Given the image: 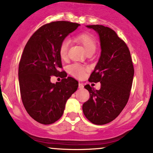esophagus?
I'll return each mask as SVG.
<instances>
[{"label":"esophagus","instance_id":"34e87169","mask_svg":"<svg viewBox=\"0 0 153 153\" xmlns=\"http://www.w3.org/2000/svg\"><path fill=\"white\" fill-rule=\"evenodd\" d=\"M78 88H79L80 89H83V88H84V86H83V83H79V84H78Z\"/></svg>","mask_w":153,"mask_h":153}]
</instances>
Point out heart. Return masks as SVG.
I'll return each mask as SVG.
<instances>
[{"mask_svg": "<svg viewBox=\"0 0 153 153\" xmlns=\"http://www.w3.org/2000/svg\"><path fill=\"white\" fill-rule=\"evenodd\" d=\"M75 41L82 44L85 48L87 53L90 51H94L97 47V42L95 38L91 35L88 33H81L75 37ZM69 48V41L68 39L63 40L59 47V55L62 59L65 60L68 57ZM86 68L79 64H73L69 67V71L74 77L81 78L84 76Z\"/></svg>", "mask_w": 153, "mask_h": 153, "instance_id": "1", "label": "heart"}]
</instances>
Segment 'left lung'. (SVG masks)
Listing matches in <instances>:
<instances>
[{"mask_svg": "<svg viewBox=\"0 0 153 153\" xmlns=\"http://www.w3.org/2000/svg\"><path fill=\"white\" fill-rule=\"evenodd\" d=\"M86 27L100 36L101 56L88 80L100 82L101 88L85 85L90 97L83 105V112L92 123L104 125L115 120L126 105L134 69L128 46L113 30L100 25Z\"/></svg>", "mask_w": 153, "mask_h": 153, "instance_id": "8db88e82", "label": "left lung"}]
</instances>
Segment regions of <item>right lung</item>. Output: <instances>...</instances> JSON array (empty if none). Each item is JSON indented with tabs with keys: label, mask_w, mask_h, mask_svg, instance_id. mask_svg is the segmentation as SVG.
<instances>
[{
	"label": "right lung",
	"mask_w": 153,
	"mask_h": 153,
	"mask_svg": "<svg viewBox=\"0 0 153 153\" xmlns=\"http://www.w3.org/2000/svg\"><path fill=\"white\" fill-rule=\"evenodd\" d=\"M78 23L52 22L41 26L30 37L19 64V82L23 105L38 123L48 125L63 115L67 100L78 87L72 77L52 83L51 77L62 78L65 71L59 47L61 42L78 28Z\"/></svg>",
	"instance_id": "right-lung-1"
}]
</instances>
